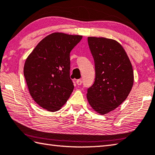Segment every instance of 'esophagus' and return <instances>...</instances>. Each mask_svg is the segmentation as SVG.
Wrapping results in <instances>:
<instances>
[{
	"mask_svg": "<svg viewBox=\"0 0 155 155\" xmlns=\"http://www.w3.org/2000/svg\"><path fill=\"white\" fill-rule=\"evenodd\" d=\"M76 83H77L78 85H81V84H82V80H81V79H80V80H78L76 81Z\"/></svg>",
	"mask_w": 155,
	"mask_h": 155,
	"instance_id": "34e87169",
	"label": "esophagus"
}]
</instances>
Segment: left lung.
Segmentation results:
<instances>
[{
  "mask_svg": "<svg viewBox=\"0 0 155 155\" xmlns=\"http://www.w3.org/2000/svg\"><path fill=\"white\" fill-rule=\"evenodd\" d=\"M94 58L95 80L87 89V99L95 111L104 115L127 98L134 84L132 63L124 48L115 40L88 37Z\"/></svg>",
  "mask_w": 155,
  "mask_h": 155,
  "instance_id": "1",
  "label": "left lung"
}]
</instances>
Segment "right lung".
I'll return each mask as SVG.
<instances>
[{"label":"right lung","mask_w":155,"mask_h":155,"mask_svg":"<svg viewBox=\"0 0 155 155\" xmlns=\"http://www.w3.org/2000/svg\"><path fill=\"white\" fill-rule=\"evenodd\" d=\"M82 36L55 32L42 39L29 55L23 74L36 103L56 111L68 100L74 88L70 78V52Z\"/></svg>","instance_id":"obj_1"}]
</instances>
